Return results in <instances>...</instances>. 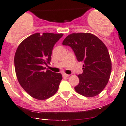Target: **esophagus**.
<instances>
[{"label": "esophagus", "instance_id": "esophagus-1", "mask_svg": "<svg viewBox=\"0 0 126 126\" xmlns=\"http://www.w3.org/2000/svg\"><path fill=\"white\" fill-rule=\"evenodd\" d=\"M63 77H66V78L70 76V75H69V74H65V73H63Z\"/></svg>", "mask_w": 126, "mask_h": 126}]
</instances>
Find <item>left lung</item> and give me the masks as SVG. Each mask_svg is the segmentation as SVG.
Wrapping results in <instances>:
<instances>
[{
	"instance_id": "1",
	"label": "left lung",
	"mask_w": 126,
	"mask_h": 126,
	"mask_svg": "<svg viewBox=\"0 0 126 126\" xmlns=\"http://www.w3.org/2000/svg\"><path fill=\"white\" fill-rule=\"evenodd\" d=\"M72 48L79 62H83V73L78 75L79 84L74 90L87 97L97 95L106 86L112 70V63L105 44L90 33H73L63 42Z\"/></svg>"
}]
</instances>
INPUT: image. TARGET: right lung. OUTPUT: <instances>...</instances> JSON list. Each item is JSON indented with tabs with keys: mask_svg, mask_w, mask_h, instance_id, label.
I'll return each mask as SVG.
<instances>
[{
	"mask_svg": "<svg viewBox=\"0 0 126 126\" xmlns=\"http://www.w3.org/2000/svg\"><path fill=\"white\" fill-rule=\"evenodd\" d=\"M63 33H36L19 44L14 56L15 71L23 90L35 99L44 100L56 93L63 79L44 65L49 63L52 50Z\"/></svg>",
	"mask_w": 126,
	"mask_h": 126,
	"instance_id": "obj_1",
	"label": "right lung"
}]
</instances>
